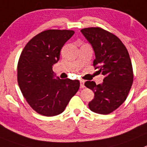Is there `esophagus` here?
Returning <instances> with one entry per match:
<instances>
[{
  "label": "esophagus",
  "instance_id": "34e87169",
  "mask_svg": "<svg viewBox=\"0 0 147 147\" xmlns=\"http://www.w3.org/2000/svg\"><path fill=\"white\" fill-rule=\"evenodd\" d=\"M80 87L81 88L85 87V86H84V81H83V80H80Z\"/></svg>",
  "mask_w": 147,
  "mask_h": 147
}]
</instances>
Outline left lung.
<instances>
[{"instance_id": "left-lung-1", "label": "left lung", "mask_w": 147, "mask_h": 147, "mask_svg": "<svg viewBox=\"0 0 147 147\" xmlns=\"http://www.w3.org/2000/svg\"><path fill=\"white\" fill-rule=\"evenodd\" d=\"M80 32L94 50V67L105 75L98 85L94 81L85 83L94 93L88 108L94 113L108 114L117 109L129 94L133 82L131 60L125 46L114 34L100 28H83Z\"/></svg>"}]
</instances>
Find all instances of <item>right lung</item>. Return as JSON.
<instances>
[{
    "label": "right lung",
    "mask_w": 147,
    "mask_h": 147,
    "mask_svg": "<svg viewBox=\"0 0 147 147\" xmlns=\"http://www.w3.org/2000/svg\"><path fill=\"white\" fill-rule=\"evenodd\" d=\"M74 34L69 30L42 31L28 42L20 56L18 85L28 103L39 114L61 113L78 91V80L60 79L53 71L62 47Z\"/></svg>",
    "instance_id": "right-lung-1"
}]
</instances>
